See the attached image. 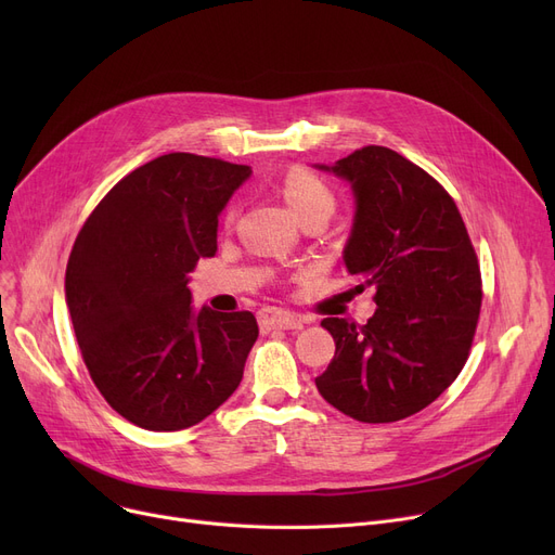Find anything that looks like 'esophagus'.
Here are the masks:
<instances>
[{
	"label": "esophagus",
	"mask_w": 555,
	"mask_h": 555,
	"mask_svg": "<svg viewBox=\"0 0 555 555\" xmlns=\"http://www.w3.org/2000/svg\"><path fill=\"white\" fill-rule=\"evenodd\" d=\"M258 322H260V331L268 333V331H295L301 328L304 322L301 317H297L295 312H287V310H279V308H262L258 312Z\"/></svg>",
	"instance_id": "esophagus-1"
}]
</instances>
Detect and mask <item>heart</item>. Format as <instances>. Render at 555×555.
Wrapping results in <instances>:
<instances>
[{
	"mask_svg": "<svg viewBox=\"0 0 555 555\" xmlns=\"http://www.w3.org/2000/svg\"><path fill=\"white\" fill-rule=\"evenodd\" d=\"M281 191L289 207H293V211L301 220L312 214L331 216L335 209V193L322 178H317V175L310 172L308 168H301V166L287 168L281 180ZM229 218H231V211L227 214V220Z\"/></svg>",
	"mask_w": 555,
	"mask_h": 555,
	"instance_id": "b5f03b06",
	"label": "heart"
}]
</instances>
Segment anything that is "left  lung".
<instances>
[{
  "mask_svg": "<svg viewBox=\"0 0 555 555\" xmlns=\"http://www.w3.org/2000/svg\"><path fill=\"white\" fill-rule=\"evenodd\" d=\"M358 211L344 262L373 287L369 322L326 317L335 358L314 377L335 410L360 423H396L439 398L470 356L481 312V270L452 195L385 145L339 159Z\"/></svg>",
  "mask_w": 555,
  "mask_h": 555,
  "instance_id": "1",
  "label": "left lung"
}]
</instances>
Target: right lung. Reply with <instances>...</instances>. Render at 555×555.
Segmentation results:
<instances>
[{
  "instance_id": "1",
  "label": "right lung",
  "mask_w": 555,
  "mask_h": 555,
  "mask_svg": "<svg viewBox=\"0 0 555 555\" xmlns=\"http://www.w3.org/2000/svg\"><path fill=\"white\" fill-rule=\"evenodd\" d=\"M249 172L162 155L116 182L78 231L65 295L80 356L112 410L143 429L191 427L243 380L256 317L193 312L186 274L216 254L218 214Z\"/></svg>"
}]
</instances>
